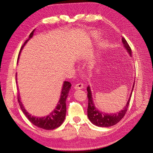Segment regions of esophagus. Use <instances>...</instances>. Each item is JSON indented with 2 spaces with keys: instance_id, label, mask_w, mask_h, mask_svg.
I'll list each match as a JSON object with an SVG mask.
<instances>
[{
  "instance_id": "obj_1",
  "label": "esophagus",
  "mask_w": 153,
  "mask_h": 153,
  "mask_svg": "<svg viewBox=\"0 0 153 153\" xmlns=\"http://www.w3.org/2000/svg\"><path fill=\"white\" fill-rule=\"evenodd\" d=\"M74 88L75 89H83V84L82 83H79L76 84V85L74 86Z\"/></svg>"
}]
</instances>
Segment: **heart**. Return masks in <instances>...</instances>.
Here are the masks:
<instances>
[{
	"instance_id": "b5f03b06",
	"label": "heart",
	"mask_w": 153,
	"mask_h": 153,
	"mask_svg": "<svg viewBox=\"0 0 153 153\" xmlns=\"http://www.w3.org/2000/svg\"><path fill=\"white\" fill-rule=\"evenodd\" d=\"M106 46V43H105V42H103V43H102L101 44V47H105Z\"/></svg>"
}]
</instances>
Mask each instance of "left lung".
I'll list each match as a JSON object with an SVG mask.
<instances>
[{
  "instance_id": "8db88e82",
  "label": "left lung",
  "mask_w": 153,
  "mask_h": 153,
  "mask_svg": "<svg viewBox=\"0 0 153 153\" xmlns=\"http://www.w3.org/2000/svg\"><path fill=\"white\" fill-rule=\"evenodd\" d=\"M122 43L123 44L125 48L128 51L129 54L131 56V50L130 47L129 46L128 42L126 41L124 38H122ZM133 85V88L131 90V95L129 97L128 102L126 103V105L124 106V108L121 111H119L116 113L112 114H106L105 112H100L98 109L96 108L95 104L93 102L91 91L90 87L88 86L87 88V97H88V108H87V116H88L89 120L92 122L94 125L99 127H110L118 123L121 120L123 117L125 116L127 112V110L128 108V106L129 105V100H130L131 97L132 95L133 89L134 88V84Z\"/></svg>"
}]
</instances>
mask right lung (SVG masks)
I'll return each mask as SVG.
<instances>
[{
	"label": "right lung",
	"instance_id": "add662e5",
	"mask_svg": "<svg viewBox=\"0 0 153 153\" xmlns=\"http://www.w3.org/2000/svg\"><path fill=\"white\" fill-rule=\"evenodd\" d=\"M35 30H33L30 35L29 39L25 41L24 44L23 45L20 51H19L18 58L19 59V54L21 53V51L22 48H24L25 45L27 43V42L30 39L33 37V33ZM17 80L16 79V81ZM16 83H17V81H16ZM71 84L69 82H64L63 83L62 89V91L60 94V98L59 101L58 102V105L56 108L49 115L44 117H35L30 114V113L26 111L25 109L24 105H23L22 102L20 100V97H19V93H18V100L19 102V106L24 112L25 116L27 117V119L33 123V125L36 126L38 128H42L43 129H46V130H52V129H54L60 126L64 121L65 117H66V99L68 96V93L71 88Z\"/></svg>",
	"mask_w": 153,
	"mask_h": 153
}]
</instances>
